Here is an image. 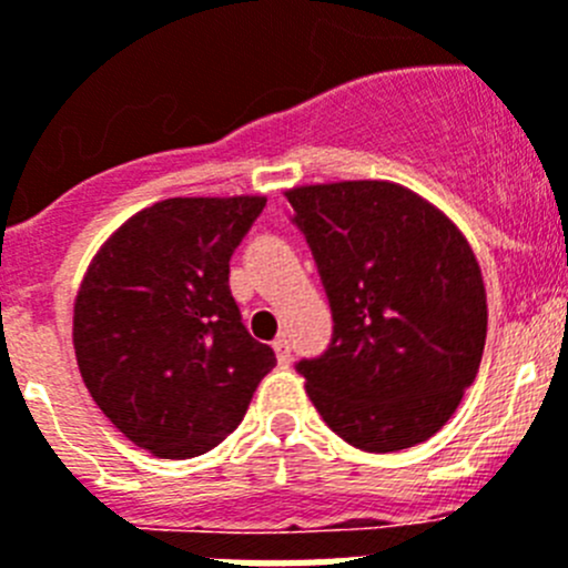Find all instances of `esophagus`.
<instances>
[{"label": "esophagus", "mask_w": 568, "mask_h": 568, "mask_svg": "<svg viewBox=\"0 0 568 568\" xmlns=\"http://www.w3.org/2000/svg\"><path fill=\"white\" fill-rule=\"evenodd\" d=\"M274 352H277L280 363H291V343L285 334H280V337L274 339Z\"/></svg>", "instance_id": "esophagus-1"}]
</instances>
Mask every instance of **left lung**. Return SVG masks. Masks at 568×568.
<instances>
[{
    "instance_id": "8db88e82",
    "label": "left lung",
    "mask_w": 568,
    "mask_h": 568,
    "mask_svg": "<svg viewBox=\"0 0 568 568\" xmlns=\"http://www.w3.org/2000/svg\"><path fill=\"white\" fill-rule=\"evenodd\" d=\"M332 305V343L300 359L332 432L400 452L440 432L480 368L486 288L466 236L414 191L379 180L288 191Z\"/></svg>"
}]
</instances>
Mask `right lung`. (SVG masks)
Returning <instances> with one entry per match:
<instances>
[{"label": "right lung", "mask_w": 568, "mask_h": 568, "mask_svg": "<svg viewBox=\"0 0 568 568\" xmlns=\"http://www.w3.org/2000/svg\"><path fill=\"white\" fill-rule=\"evenodd\" d=\"M263 209V196L162 200L131 216L82 280L79 372L108 420L151 455L211 452L277 366L229 285L231 254Z\"/></svg>", "instance_id": "add662e5"}]
</instances>
